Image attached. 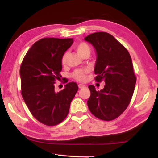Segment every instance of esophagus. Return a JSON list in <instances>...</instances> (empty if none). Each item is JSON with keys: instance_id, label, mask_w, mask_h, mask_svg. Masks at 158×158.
I'll return each mask as SVG.
<instances>
[{"instance_id": "1", "label": "esophagus", "mask_w": 158, "mask_h": 158, "mask_svg": "<svg viewBox=\"0 0 158 158\" xmlns=\"http://www.w3.org/2000/svg\"><path fill=\"white\" fill-rule=\"evenodd\" d=\"M84 87H85V85H83V84H79V85H78V88H83Z\"/></svg>"}]
</instances>
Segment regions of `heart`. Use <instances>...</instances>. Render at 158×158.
Masks as SVG:
<instances>
[{
	"instance_id": "heart-1",
	"label": "heart",
	"mask_w": 158,
	"mask_h": 158,
	"mask_svg": "<svg viewBox=\"0 0 158 158\" xmlns=\"http://www.w3.org/2000/svg\"><path fill=\"white\" fill-rule=\"evenodd\" d=\"M75 50H76L77 53L80 56H81L82 57H83L84 55H88L90 52V47L86 44L85 42H81L77 44L76 46L75 47ZM67 54H64V55L62 56V63L64 64L66 63L67 61ZM88 73V69H82V70H77L75 71L74 73H73V77H74L75 79H76L77 81H84L85 80L86 74Z\"/></svg>"
}]
</instances>
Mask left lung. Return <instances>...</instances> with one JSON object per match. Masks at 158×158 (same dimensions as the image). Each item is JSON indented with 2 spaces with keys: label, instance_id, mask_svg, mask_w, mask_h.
I'll use <instances>...</instances> for the list:
<instances>
[{
  "label": "left lung",
  "instance_id": "obj_1",
  "mask_svg": "<svg viewBox=\"0 0 158 158\" xmlns=\"http://www.w3.org/2000/svg\"><path fill=\"white\" fill-rule=\"evenodd\" d=\"M84 40L96 50V81L105 82L104 88L98 91L95 86H88V109L101 120H113L125 111L135 90L136 77L131 56L121 43L106 32L91 34Z\"/></svg>",
  "mask_w": 158,
  "mask_h": 158
}]
</instances>
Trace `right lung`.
<instances>
[{
  "label": "right lung",
  "mask_w": 158,
  "mask_h": 158,
  "mask_svg": "<svg viewBox=\"0 0 158 158\" xmlns=\"http://www.w3.org/2000/svg\"><path fill=\"white\" fill-rule=\"evenodd\" d=\"M70 39L44 38L32 45L20 68L21 95L32 115L42 124L55 126L68 116L78 90L74 82L55 90L62 70V57L73 44Z\"/></svg>",
  "instance_id": "add662e5"
}]
</instances>
